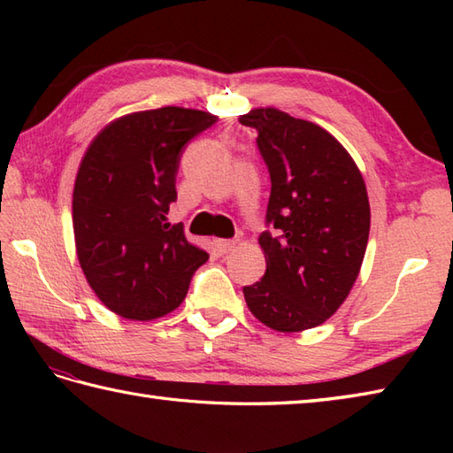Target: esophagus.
<instances>
[{
	"label": "esophagus",
	"instance_id": "1",
	"mask_svg": "<svg viewBox=\"0 0 453 453\" xmlns=\"http://www.w3.org/2000/svg\"><path fill=\"white\" fill-rule=\"evenodd\" d=\"M235 243H237V239H216L214 249H216L219 255H226V253L232 251V249L235 247Z\"/></svg>",
	"mask_w": 453,
	"mask_h": 453
}]
</instances>
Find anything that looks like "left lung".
Listing matches in <instances>:
<instances>
[{
    "instance_id": "1",
    "label": "left lung",
    "mask_w": 453,
    "mask_h": 453,
    "mask_svg": "<svg viewBox=\"0 0 453 453\" xmlns=\"http://www.w3.org/2000/svg\"><path fill=\"white\" fill-rule=\"evenodd\" d=\"M239 122L257 130L271 173L266 258L261 282L243 286L258 321L280 333L325 323L358 278L370 235L364 179L336 138L278 109H255Z\"/></svg>"
}]
</instances>
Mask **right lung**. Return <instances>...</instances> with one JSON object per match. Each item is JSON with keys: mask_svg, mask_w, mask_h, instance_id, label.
Returning <instances> with one entry per match:
<instances>
[{"mask_svg": "<svg viewBox=\"0 0 453 453\" xmlns=\"http://www.w3.org/2000/svg\"><path fill=\"white\" fill-rule=\"evenodd\" d=\"M218 119L180 107L111 122L85 151L73 187V234L81 271L111 311L151 321L177 310L208 253L167 224L187 143Z\"/></svg>", "mask_w": 453, "mask_h": 453, "instance_id": "add662e5", "label": "right lung"}]
</instances>
